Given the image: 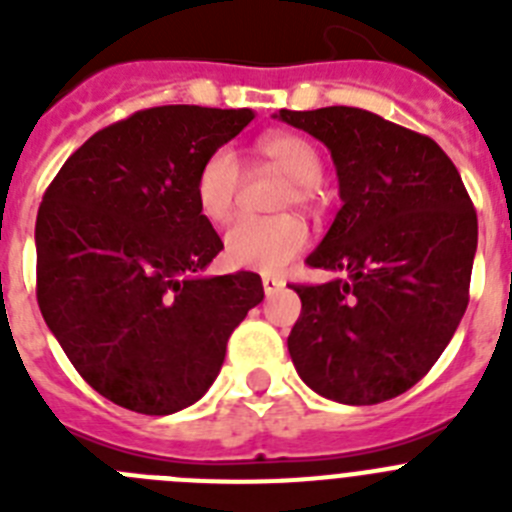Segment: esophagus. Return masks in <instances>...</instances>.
I'll return each mask as SVG.
<instances>
[{
	"label": "esophagus",
	"instance_id": "34e87169",
	"mask_svg": "<svg viewBox=\"0 0 512 512\" xmlns=\"http://www.w3.org/2000/svg\"><path fill=\"white\" fill-rule=\"evenodd\" d=\"M261 284H264L266 297L277 295V292H282V289L287 287V282H284L282 277H271V274H264V277H261Z\"/></svg>",
	"mask_w": 512,
	"mask_h": 512
}]
</instances>
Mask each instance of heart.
Returning a JSON list of instances; mask_svg holds the SVG:
<instances>
[{"label":"heart","instance_id":"obj_1","mask_svg":"<svg viewBox=\"0 0 512 512\" xmlns=\"http://www.w3.org/2000/svg\"><path fill=\"white\" fill-rule=\"evenodd\" d=\"M256 151L274 169L289 176L282 207H312L318 202V184L323 179V158L312 140L297 133H269L259 138ZM243 169L241 158L230 146H220L202 161L194 179V200L212 223H223L233 212ZM307 228L300 217H238L225 230V259L238 269L282 271L307 246Z\"/></svg>","mask_w":512,"mask_h":512}]
</instances>
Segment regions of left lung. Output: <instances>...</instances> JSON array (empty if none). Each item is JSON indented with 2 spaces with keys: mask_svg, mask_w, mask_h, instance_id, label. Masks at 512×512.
I'll return each mask as SVG.
<instances>
[{
  "mask_svg": "<svg viewBox=\"0 0 512 512\" xmlns=\"http://www.w3.org/2000/svg\"><path fill=\"white\" fill-rule=\"evenodd\" d=\"M336 164L341 210L295 284L302 312L287 338L302 382L343 405L410 390L449 346L469 302L477 212L451 158L428 135L359 107L279 110Z\"/></svg>",
  "mask_w": 512,
  "mask_h": 512,
  "instance_id": "8db88e82",
  "label": "left lung"
}]
</instances>
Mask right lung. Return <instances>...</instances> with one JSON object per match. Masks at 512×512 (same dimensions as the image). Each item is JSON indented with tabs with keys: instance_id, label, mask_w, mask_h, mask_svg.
Returning <instances> with one entry per match:
<instances>
[{
	"instance_id": "add662e5",
	"label": "right lung",
	"mask_w": 512,
	"mask_h": 512,
	"mask_svg": "<svg viewBox=\"0 0 512 512\" xmlns=\"http://www.w3.org/2000/svg\"><path fill=\"white\" fill-rule=\"evenodd\" d=\"M251 110L151 107L69 156L35 223L38 305L89 387L171 415L200 400L230 333L264 300L261 277H205L223 241L194 200L202 161Z\"/></svg>"
}]
</instances>
